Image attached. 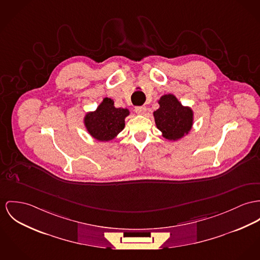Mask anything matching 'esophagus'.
<instances>
[{"label":"esophagus","instance_id":"1","mask_svg":"<svg viewBox=\"0 0 260 260\" xmlns=\"http://www.w3.org/2000/svg\"><path fill=\"white\" fill-rule=\"evenodd\" d=\"M135 111H136V113H137L138 115H143V114H145V112H146V108H145L144 106H141V107H136Z\"/></svg>","mask_w":260,"mask_h":260}]
</instances>
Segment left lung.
Listing matches in <instances>:
<instances>
[{"mask_svg": "<svg viewBox=\"0 0 260 260\" xmlns=\"http://www.w3.org/2000/svg\"><path fill=\"white\" fill-rule=\"evenodd\" d=\"M159 109L153 113L157 128L163 138L178 140L191 131L193 125V111L185 107L172 95H163L159 101Z\"/></svg>", "mask_w": 260, "mask_h": 260, "instance_id": "obj_1", "label": "left lung"}]
</instances>
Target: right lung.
<instances>
[{
	"label": "right lung",
	"mask_w": 260,
	"mask_h": 260,
	"mask_svg": "<svg viewBox=\"0 0 260 260\" xmlns=\"http://www.w3.org/2000/svg\"><path fill=\"white\" fill-rule=\"evenodd\" d=\"M129 115L127 109L116 108L114 101L105 98L96 111L87 113L84 123L88 133L100 141L115 139L124 127V119Z\"/></svg>",
	"instance_id": "right-lung-1"
}]
</instances>
